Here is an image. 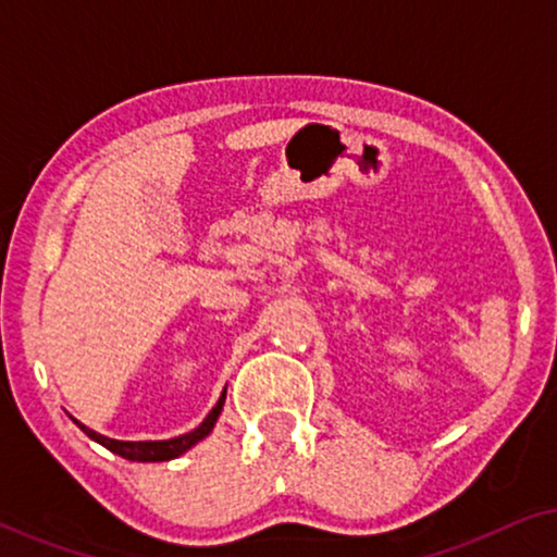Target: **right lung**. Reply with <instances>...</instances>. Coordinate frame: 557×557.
<instances>
[{
    "mask_svg": "<svg viewBox=\"0 0 557 557\" xmlns=\"http://www.w3.org/2000/svg\"><path fill=\"white\" fill-rule=\"evenodd\" d=\"M225 391H227V387H223V393H220L215 408H212L210 413L205 416V421L197 425V429L182 433V436L166 438V441H119V438H109V436H103V433H98L94 429H88V425H83L81 421H75L73 416L71 418H73V423L78 425V429L86 433L88 438H94L96 444H101V446L109 448V451L119 454L121 459H128V461H172L185 451H189V448H193L195 444H200L205 436H210V431L215 429L220 413H223Z\"/></svg>",
    "mask_w": 557,
    "mask_h": 557,
    "instance_id": "1",
    "label": "right lung"
}]
</instances>
